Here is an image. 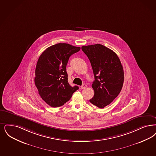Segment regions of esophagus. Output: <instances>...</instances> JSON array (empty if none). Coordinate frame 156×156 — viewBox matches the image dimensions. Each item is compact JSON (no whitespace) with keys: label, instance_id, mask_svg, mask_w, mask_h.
Instances as JSON below:
<instances>
[{"label":"esophagus","instance_id":"1","mask_svg":"<svg viewBox=\"0 0 156 156\" xmlns=\"http://www.w3.org/2000/svg\"><path fill=\"white\" fill-rule=\"evenodd\" d=\"M86 87H87V85H85V84H83L81 87V88L82 89H85Z\"/></svg>","mask_w":156,"mask_h":156}]
</instances>
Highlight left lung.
Segmentation results:
<instances>
[{
    "label": "left lung",
    "instance_id": "1",
    "mask_svg": "<svg viewBox=\"0 0 156 156\" xmlns=\"http://www.w3.org/2000/svg\"><path fill=\"white\" fill-rule=\"evenodd\" d=\"M81 49L89 59L94 76L92 85L94 94L89 101L103 108L121 90L124 80L122 66L117 54L102 44L83 46Z\"/></svg>",
    "mask_w": 156,
    "mask_h": 156
}]
</instances>
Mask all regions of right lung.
Masks as SVG:
<instances>
[{
  "mask_svg": "<svg viewBox=\"0 0 156 156\" xmlns=\"http://www.w3.org/2000/svg\"><path fill=\"white\" fill-rule=\"evenodd\" d=\"M80 49L69 44H56L48 48L38 58L35 84L42 99L52 107L64 105L79 89L69 85L66 66L69 57Z\"/></svg>",
  "mask_w": 156,
  "mask_h": 156,
  "instance_id": "right-lung-1",
  "label": "right lung"
}]
</instances>
